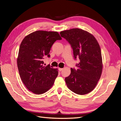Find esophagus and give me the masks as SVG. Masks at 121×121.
<instances>
[{"mask_svg":"<svg viewBox=\"0 0 121 121\" xmlns=\"http://www.w3.org/2000/svg\"><path fill=\"white\" fill-rule=\"evenodd\" d=\"M58 69H59V71H62L63 69V68H58Z\"/></svg>","mask_w":121,"mask_h":121,"instance_id":"34e87169","label":"esophagus"}]
</instances>
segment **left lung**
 <instances>
[{
	"instance_id": "left-lung-1",
	"label": "left lung",
	"mask_w": 121,
	"mask_h": 121,
	"mask_svg": "<svg viewBox=\"0 0 121 121\" xmlns=\"http://www.w3.org/2000/svg\"><path fill=\"white\" fill-rule=\"evenodd\" d=\"M73 50L74 57L80 62L78 69H71V74L65 78L69 90L77 94L84 95L92 91L100 79L102 60L99 45L94 36L82 29L74 28L61 31Z\"/></svg>"
}]
</instances>
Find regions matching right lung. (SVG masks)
Returning <instances> with one entry per match:
<instances>
[{
	"mask_svg": "<svg viewBox=\"0 0 121 121\" xmlns=\"http://www.w3.org/2000/svg\"><path fill=\"white\" fill-rule=\"evenodd\" d=\"M61 38L57 32L36 31L23 39L20 46L17 65L22 81L33 93L41 94L52 87L58 75L57 69L43 65L45 56L50 57L53 44Z\"/></svg>",
	"mask_w": 121,
	"mask_h": 121,
	"instance_id": "add662e5",
	"label": "right lung"
}]
</instances>
